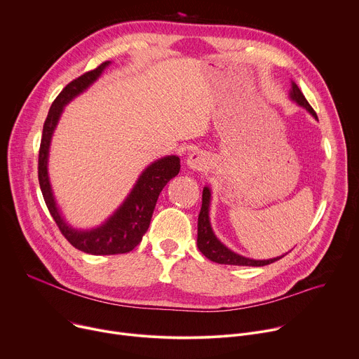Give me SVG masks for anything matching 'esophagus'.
Here are the masks:
<instances>
[{"instance_id": "obj_1", "label": "esophagus", "mask_w": 359, "mask_h": 359, "mask_svg": "<svg viewBox=\"0 0 359 359\" xmlns=\"http://www.w3.org/2000/svg\"><path fill=\"white\" fill-rule=\"evenodd\" d=\"M187 165L194 171H204L208 165V158L205 154L196 151L193 154H189V156L187 158Z\"/></svg>"}]
</instances>
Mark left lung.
I'll return each mask as SVG.
<instances>
[{
	"mask_svg": "<svg viewBox=\"0 0 359 359\" xmlns=\"http://www.w3.org/2000/svg\"><path fill=\"white\" fill-rule=\"evenodd\" d=\"M290 98L292 101H296L300 107H304L314 118H318L314 110L311 109V105L300 91V88L296 86V83L291 82V91H290ZM210 200H212V191H210L208 187H204L203 189V204L201 210L198 215V236H197V246L200 249L201 254L208 258L210 261L217 262V264H224V265H245V266H264L268 264L276 262L281 259L283 257H277L272 259H264V261H257V259H249L245 258L239 254H235L233 250H230L226 248L213 233L212 224H210V217H208V210H210Z\"/></svg>",
	"mask_w": 359,
	"mask_h": 359,
	"instance_id": "obj_1",
	"label": "left lung"
}]
</instances>
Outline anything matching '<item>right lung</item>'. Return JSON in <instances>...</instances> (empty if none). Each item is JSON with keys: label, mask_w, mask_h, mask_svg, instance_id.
<instances>
[{"label": "right lung", "mask_w": 359, "mask_h": 359, "mask_svg": "<svg viewBox=\"0 0 359 359\" xmlns=\"http://www.w3.org/2000/svg\"><path fill=\"white\" fill-rule=\"evenodd\" d=\"M109 65V60L102 62L95 69L88 71L71 81L60 91L45 120L39 149V184L45 203L49 208V213L52 215L60 233L67 238V241L74 248L91 255H117L128 254V252L133 250L142 242L146 230L149 229L154 210L162 188L170 182V180L178 175L181 168L180 158L175 155L165 156L151 163L142 172L130 194L116 210V213L97 229L76 230L68 226L67 222L63 220L56 205L48 175V158L52 135L63 111V107L72 98L79 95L82 91H86Z\"/></svg>", "instance_id": "1"}]
</instances>
